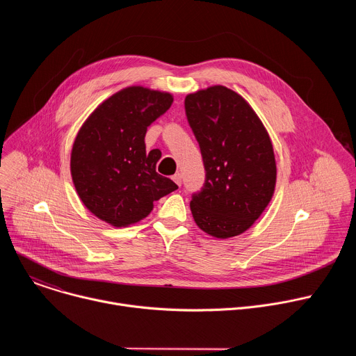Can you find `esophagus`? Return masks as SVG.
I'll list each match as a JSON object with an SVG mask.
<instances>
[{
	"instance_id": "obj_1",
	"label": "esophagus",
	"mask_w": 356,
	"mask_h": 356,
	"mask_svg": "<svg viewBox=\"0 0 356 356\" xmlns=\"http://www.w3.org/2000/svg\"><path fill=\"white\" fill-rule=\"evenodd\" d=\"M179 186H181V175L180 173H176V175H173V177H172Z\"/></svg>"
}]
</instances>
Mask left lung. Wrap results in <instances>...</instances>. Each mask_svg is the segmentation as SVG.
Wrapping results in <instances>:
<instances>
[{
	"label": "left lung",
	"mask_w": 356,
	"mask_h": 356,
	"mask_svg": "<svg viewBox=\"0 0 356 356\" xmlns=\"http://www.w3.org/2000/svg\"><path fill=\"white\" fill-rule=\"evenodd\" d=\"M184 110L206 170L204 184L191 194L193 218L216 238L239 235L259 218L275 191L270 138L246 101L224 86L188 94Z\"/></svg>",
	"instance_id": "1"
}]
</instances>
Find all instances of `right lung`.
<instances>
[{"instance_id": "add662e5", "label": "right lung", "mask_w": 356, "mask_h": 356, "mask_svg": "<svg viewBox=\"0 0 356 356\" xmlns=\"http://www.w3.org/2000/svg\"><path fill=\"white\" fill-rule=\"evenodd\" d=\"M169 92L139 86L106 99L79 131L70 169L83 204L99 220L127 227L177 184L156 172L161 150L145 146L147 127L172 106Z\"/></svg>"}]
</instances>
